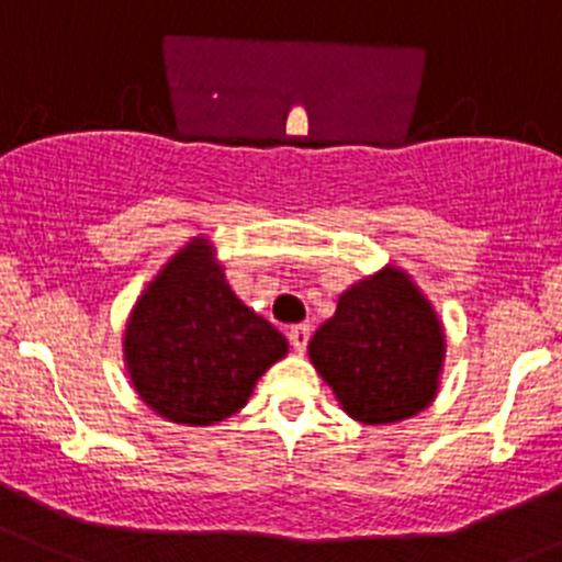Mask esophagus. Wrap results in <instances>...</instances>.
I'll return each mask as SVG.
<instances>
[{"mask_svg": "<svg viewBox=\"0 0 562 562\" xmlns=\"http://www.w3.org/2000/svg\"><path fill=\"white\" fill-rule=\"evenodd\" d=\"M288 339H291V345H293V350H296V353H304V348H307V342H310V326H307V323H296V326L288 328Z\"/></svg>", "mask_w": 562, "mask_h": 562, "instance_id": "esophagus-1", "label": "esophagus"}]
</instances>
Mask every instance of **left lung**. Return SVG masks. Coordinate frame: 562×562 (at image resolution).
Returning a JSON list of instances; mask_svg holds the SVG:
<instances>
[{
  "label": "left lung",
  "instance_id": "8db88e82",
  "mask_svg": "<svg viewBox=\"0 0 562 562\" xmlns=\"http://www.w3.org/2000/svg\"><path fill=\"white\" fill-rule=\"evenodd\" d=\"M307 353L350 418L394 424L438 394L446 334L411 274L383 266L339 296Z\"/></svg>",
  "mask_w": 562,
  "mask_h": 562
}]
</instances>
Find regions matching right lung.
Returning <instances> with one entry per match:
<instances>
[{"mask_svg": "<svg viewBox=\"0 0 562 562\" xmlns=\"http://www.w3.org/2000/svg\"><path fill=\"white\" fill-rule=\"evenodd\" d=\"M288 353V339L234 293L206 236L157 271L124 328V367L140 402L184 427L234 416Z\"/></svg>", "mask_w": 562, "mask_h": 562, "instance_id": "1", "label": "right lung"}]
</instances>
